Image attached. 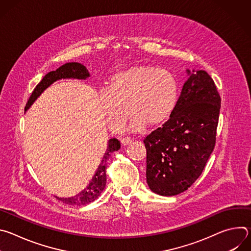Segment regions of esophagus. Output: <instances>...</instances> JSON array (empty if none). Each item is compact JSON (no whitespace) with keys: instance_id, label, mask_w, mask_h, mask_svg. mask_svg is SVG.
Segmentation results:
<instances>
[{"instance_id":"esophagus-1","label":"esophagus","mask_w":251,"mask_h":251,"mask_svg":"<svg viewBox=\"0 0 251 251\" xmlns=\"http://www.w3.org/2000/svg\"><path fill=\"white\" fill-rule=\"evenodd\" d=\"M121 144L123 145V146H126V145H128V144H130V143L132 142V139L131 138H122L121 140Z\"/></svg>"}]
</instances>
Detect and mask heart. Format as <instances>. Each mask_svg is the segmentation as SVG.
I'll return each instance as SVG.
<instances>
[{"label":"heart","instance_id":"heart-1","mask_svg":"<svg viewBox=\"0 0 251 251\" xmlns=\"http://www.w3.org/2000/svg\"><path fill=\"white\" fill-rule=\"evenodd\" d=\"M178 98L180 84L176 77L167 69L149 64L119 71L111 76L108 88L98 93L106 123L116 132L123 129L129 113L132 131L161 125L173 114Z\"/></svg>","mask_w":251,"mask_h":251}]
</instances>
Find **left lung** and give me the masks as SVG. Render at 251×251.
<instances>
[{"instance_id": "left-lung-1", "label": "left lung", "mask_w": 251, "mask_h": 251, "mask_svg": "<svg viewBox=\"0 0 251 251\" xmlns=\"http://www.w3.org/2000/svg\"><path fill=\"white\" fill-rule=\"evenodd\" d=\"M188 74L170 119L144 139L147 184L160 196L187 191L201 175L216 145L220 93L206 71Z\"/></svg>"}]
</instances>
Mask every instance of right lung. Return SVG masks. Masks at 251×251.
I'll return each mask as SVG.
<instances>
[{"mask_svg": "<svg viewBox=\"0 0 251 251\" xmlns=\"http://www.w3.org/2000/svg\"><path fill=\"white\" fill-rule=\"evenodd\" d=\"M89 76L88 70L86 67L78 62H68L60 67H58L54 71H50L48 75L44 76L42 81L35 86L33 91L31 92V95L29 96L27 103L25 107V110H27L28 107L31 105V103L37 99L41 93L48 88L52 82L61 79V78H77V79H85ZM120 142L113 138L108 141V147L106 149V152L97 168V171L95 172L92 180L88 184V186L83 190L81 193H79L75 197L71 198H57V200L61 201L62 202L70 205H84L89 202H92L95 201L103 192L105 185H106V169H107V161L109 160L111 154L114 151H118L120 149Z\"/></svg>", "mask_w": 251, "mask_h": 251, "instance_id": "add662e5", "label": "right lung"}]
</instances>
